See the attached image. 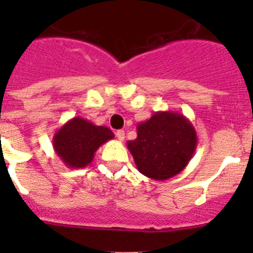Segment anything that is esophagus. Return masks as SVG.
<instances>
[{"label": "esophagus", "instance_id": "34e87169", "mask_svg": "<svg viewBox=\"0 0 253 253\" xmlns=\"http://www.w3.org/2000/svg\"><path fill=\"white\" fill-rule=\"evenodd\" d=\"M115 134H116V138H118L120 142H122V140H124V138H125V131L124 130H118Z\"/></svg>", "mask_w": 253, "mask_h": 253}]
</instances>
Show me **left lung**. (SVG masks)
I'll list each match as a JSON object with an SVG mask.
<instances>
[{
    "instance_id": "1",
    "label": "left lung",
    "mask_w": 253,
    "mask_h": 253,
    "mask_svg": "<svg viewBox=\"0 0 253 253\" xmlns=\"http://www.w3.org/2000/svg\"><path fill=\"white\" fill-rule=\"evenodd\" d=\"M198 146L194 125L177 111H157L137 125V138L128 140L138 171L152 180H169L189 165Z\"/></svg>"
}]
</instances>
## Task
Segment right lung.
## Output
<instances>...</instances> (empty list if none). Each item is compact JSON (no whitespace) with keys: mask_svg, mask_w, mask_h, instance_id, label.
<instances>
[{"mask_svg":"<svg viewBox=\"0 0 253 253\" xmlns=\"http://www.w3.org/2000/svg\"><path fill=\"white\" fill-rule=\"evenodd\" d=\"M114 138V133L101 125L76 116L54 133L53 148L69 169H84L93 161L95 152Z\"/></svg>","mask_w":253,"mask_h":253,"instance_id":"add662e5","label":"right lung"}]
</instances>
